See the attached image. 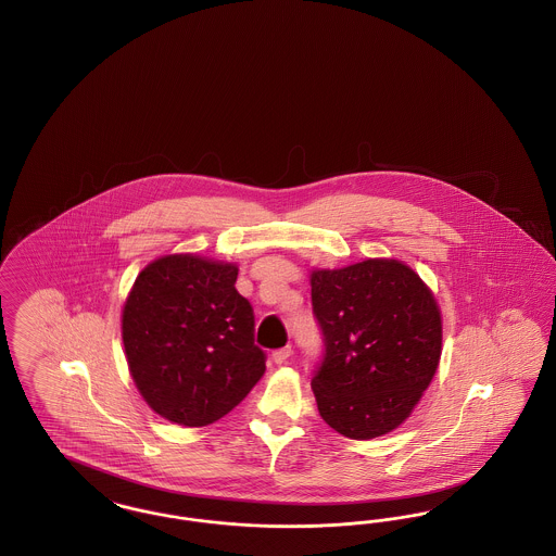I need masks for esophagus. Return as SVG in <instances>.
<instances>
[{
	"mask_svg": "<svg viewBox=\"0 0 556 556\" xmlns=\"http://www.w3.org/2000/svg\"><path fill=\"white\" fill-rule=\"evenodd\" d=\"M290 356L291 345H283V348H279V350H275V352H273V361H275L277 365H286Z\"/></svg>",
	"mask_w": 556,
	"mask_h": 556,
	"instance_id": "34e87169",
	"label": "esophagus"
}]
</instances>
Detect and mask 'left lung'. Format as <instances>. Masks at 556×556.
Here are the masks:
<instances>
[{
  "mask_svg": "<svg viewBox=\"0 0 556 556\" xmlns=\"http://www.w3.org/2000/svg\"><path fill=\"white\" fill-rule=\"evenodd\" d=\"M311 286L323 336L311 381L318 415L352 440L396 429L440 363L442 318L431 291L397 261L315 270Z\"/></svg>",
  "mask_w": 556,
  "mask_h": 556,
  "instance_id": "obj_1",
  "label": "left lung"
}]
</instances>
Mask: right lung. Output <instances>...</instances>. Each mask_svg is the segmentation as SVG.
<instances>
[{"label":"right lung","instance_id":"right-lung-1","mask_svg":"<svg viewBox=\"0 0 556 556\" xmlns=\"http://www.w3.org/2000/svg\"><path fill=\"white\" fill-rule=\"evenodd\" d=\"M238 266L164 256L135 279L123 311L132 379L160 417L186 427L233 410L265 372Z\"/></svg>","mask_w":556,"mask_h":556}]
</instances>
